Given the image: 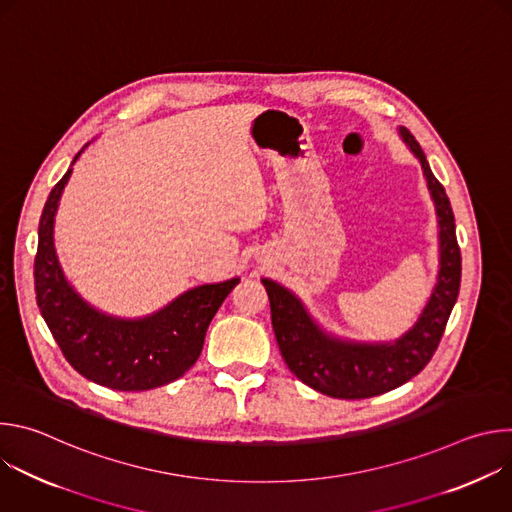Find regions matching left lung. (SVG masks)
<instances>
[{"label": "left lung", "instance_id": "8db88e82", "mask_svg": "<svg viewBox=\"0 0 512 512\" xmlns=\"http://www.w3.org/2000/svg\"><path fill=\"white\" fill-rule=\"evenodd\" d=\"M409 150L421 162L427 188L435 202L440 225V273L431 298L399 340L389 344H360L328 336L308 314L304 304L271 279H263L271 304V324L277 346L289 371L308 387L336 399H367L401 387L419 375L440 344L462 279V255L450 198L425 160L409 129H399Z\"/></svg>", "mask_w": 512, "mask_h": 512}]
</instances>
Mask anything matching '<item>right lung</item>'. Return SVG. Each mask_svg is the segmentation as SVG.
<instances>
[{
	"label": "right lung",
	"mask_w": 512,
	"mask_h": 512,
	"mask_svg": "<svg viewBox=\"0 0 512 512\" xmlns=\"http://www.w3.org/2000/svg\"><path fill=\"white\" fill-rule=\"evenodd\" d=\"M70 172L52 188L40 216L34 259L40 314L70 367L85 379L115 391L168 385L198 360L208 324L239 277L188 289L164 310L139 320H121L91 308L64 279L52 241L54 214Z\"/></svg>",
	"instance_id": "add662e5"
}]
</instances>
